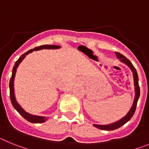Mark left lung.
Instances as JSON below:
<instances>
[{"label": "left lung", "mask_w": 149, "mask_h": 149, "mask_svg": "<svg viewBox=\"0 0 149 149\" xmlns=\"http://www.w3.org/2000/svg\"><path fill=\"white\" fill-rule=\"evenodd\" d=\"M116 55L117 56L118 58H119L121 61H122L123 63H125V64L128 66L130 67L131 70L133 71V74H134V85H135V97H134V101L132 107L130 108V111L128 112V113L127 114L126 116L124 118H122L121 119H120L119 121H116L115 123H112L110 125H94V126L95 127L98 129H100V130H116V129L119 128L121 127L122 125H124L125 123H127L128 121H130V119L133 117L134 112L136 111V104L137 101L139 100V95H140V88H139V78H138V74H137V72L136 70L135 67H134V65L132 64L131 62L126 57L124 56L122 54L119 52H116Z\"/></svg>", "instance_id": "left-lung-1"}]
</instances>
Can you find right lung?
I'll use <instances>...</instances> for the list:
<instances>
[{
    "instance_id": "add662e5",
    "label": "right lung",
    "mask_w": 149,
    "mask_h": 149,
    "mask_svg": "<svg viewBox=\"0 0 149 149\" xmlns=\"http://www.w3.org/2000/svg\"><path fill=\"white\" fill-rule=\"evenodd\" d=\"M60 48L59 46H56V45H42L40 46H37L35 47L33 49H31L29 51H28L27 52H25L24 54H23L22 55H21V57L18 59L15 63V65L13 67V73H12V76L10 78V100H11V103H12L13 106L14 108L16 109L18 112L20 114L21 116L24 118V119H26L27 121H30L31 123H42L44 121H46L47 120V118L42 117V116H33V115H31V114L28 113V112H24L23 110V109L19 105V103L16 102L15 98V95H14V87H13V82H14V77H15V72H16V69H17L18 66L20 64L21 61L24 58L25 55H27L29 53L32 52L33 51H37V50H40L43 49H58Z\"/></svg>"
}]
</instances>
